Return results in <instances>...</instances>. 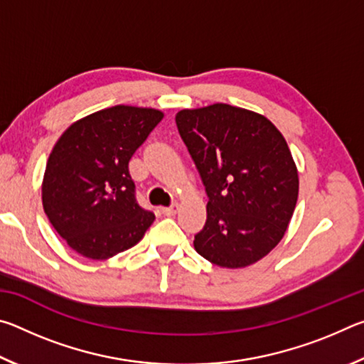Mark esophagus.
<instances>
[{
	"label": "esophagus",
	"mask_w": 364,
	"mask_h": 364,
	"mask_svg": "<svg viewBox=\"0 0 364 364\" xmlns=\"http://www.w3.org/2000/svg\"><path fill=\"white\" fill-rule=\"evenodd\" d=\"M176 212H178V204H176V202H173V204L168 205V207H164L162 208V213L167 215V217H173Z\"/></svg>",
	"instance_id": "esophagus-1"
}]
</instances>
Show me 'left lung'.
<instances>
[{
	"label": "left lung",
	"instance_id": "8db88e82",
	"mask_svg": "<svg viewBox=\"0 0 364 364\" xmlns=\"http://www.w3.org/2000/svg\"><path fill=\"white\" fill-rule=\"evenodd\" d=\"M208 197L194 249L223 268H244L284 236L299 197V173L286 139L267 117L213 104L175 117Z\"/></svg>",
	"mask_w": 364,
	"mask_h": 364
}]
</instances>
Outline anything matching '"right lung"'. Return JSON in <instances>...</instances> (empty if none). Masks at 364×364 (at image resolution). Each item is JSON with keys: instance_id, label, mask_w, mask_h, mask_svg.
Returning a JSON list of instances; mask_svg holds the SVG:
<instances>
[{"instance_id": "add662e5", "label": "right lung", "mask_w": 364, "mask_h": 364, "mask_svg": "<svg viewBox=\"0 0 364 364\" xmlns=\"http://www.w3.org/2000/svg\"><path fill=\"white\" fill-rule=\"evenodd\" d=\"M164 114L114 106L70 125L49 154L43 208L77 254L106 260L143 239L156 220L136 200L128 162Z\"/></svg>"}]
</instances>
